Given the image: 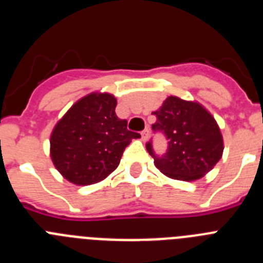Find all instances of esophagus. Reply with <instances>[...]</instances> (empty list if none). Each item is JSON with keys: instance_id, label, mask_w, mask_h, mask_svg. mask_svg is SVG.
<instances>
[{"instance_id": "1", "label": "esophagus", "mask_w": 263, "mask_h": 263, "mask_svg": "<svg viewBox=\"0 0 263 263\" xmlns=\"http://www.w3.org/2000/svg\"><path fill=\"white\" fill-rule=\"evenodd\" d=\"M148 133H150V130H148V127H146L145 130H142V132H141V136H142L143 141H146V139L148 138Z\"/></svg>"}]
</instances>
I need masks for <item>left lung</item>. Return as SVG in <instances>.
Here are the masks:
<instances>
[{
	"instance_id": "left-lung-1",
	"label": "left lung",
	"mask_w": 263,
	"mask_h": 263,
	"mask_svg": "<svg viewBox=\"0 0 263 263\" xmlns=\"http://www.w3.org/2000/svg\"><path fill=\"white\" fill-rule=\"evenodd\" d=\"M153 115L157 117L153 130L163 133L168 143L163 155L155 154L152 141L146 143L160 173L168 178L192 182L205 175L221 159V132L203 105L170 96Z\"/></svg>"
}]
</instances>
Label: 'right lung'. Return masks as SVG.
I'll list each match as a JSON object with an SVG mask.
<instances>
[{"mask_svg":"<svg viewBox=\"0 0 263 263\" xmlns=\"http://www.w3.org/2000/svg\"><path fill=\"white\" fill-rule=\"evenodd\" d=\"M117 100L90 93L71 106L51 133V159L73 184H93L113 173L124 150L138 133L116 115Z\"/></svg>","mask_w":263,"mask_h":263,"instance_id":"1","label":"right lung"}]
</instances>
